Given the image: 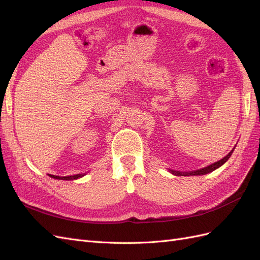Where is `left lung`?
Instances as JSON below:
<instances>
[{
    "label": "left lung",
    "mask_w": 260,
    "mask_h": 260,
    "mask_svg": "<svg viewBox=\"0 0 260 260\" xmlns=\"http://www.w3.org/2000/svg\"><path fill=\"white\" fill-rule=\"evenodd\" d=\"M235 148V147H234ZM234 148L232 149V151L228 154L225 157H223L222 159H220L219 161H216L214 164L209 165V166L205 167V168H202V169H199V170H195V171H191V172H180V171H175V170H170L171 174H174L176 176H201V175H206V174H209V172L216 170L217 168H219L220 166H222V165L230 158V156L232 155Z\"/></svg>",
    "instance_id": "8db88e82"
}]
</instances>
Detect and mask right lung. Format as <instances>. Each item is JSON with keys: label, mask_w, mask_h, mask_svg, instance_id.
I'll list each match as a JSON object with an SVG mask.
<instances>
[{"label": "right lung", "mask_w": 260, "mask_h": 260, "mask_svg": "<svg viewBox=\"0 0 260 260\" xmlns=\"http://www.w3.org/2000/svg\"><path fill=\"white\" fill-rule=\"evenodd\" d=\"M83 175H74V176H68V177H59V176H54V175H50L51 178L54 179H59V180H76L78 178H81Z\"/></svg>", "instance_id": "1"}]
</instances>
